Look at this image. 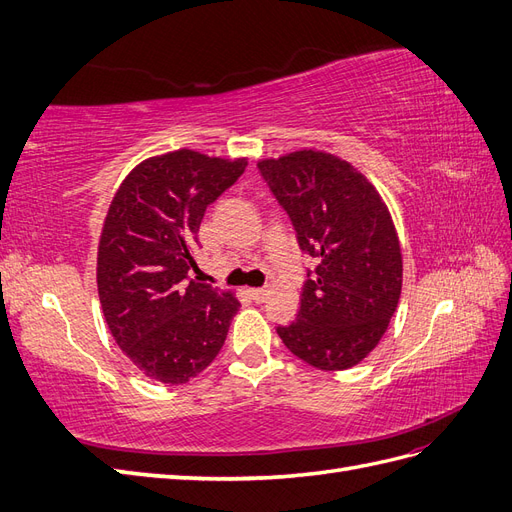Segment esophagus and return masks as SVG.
Masks as SVG:
<instances>
[{"label": "esophagus", "instance_id": "34e87169", "mask_svg": "<svg viewBox=\"0 0 512 512\" xmlns=\"http://www.w3.org/2000/svg\"><path fill=\"white\" fill-rule=\"evenodd\" d=\"M247 294H250V299L254 303H265L269 299V288H250Z\"/></svg>", "mask_w": 512, "mask_h": 512}]
</instances>
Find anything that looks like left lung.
Instances as JSON below:
<instances>
[{
	"mask_svg": "<svg viewBox=\"0 0 512 512\" xmlns=\"http://www.w3.org/2000/svg\"><path fill=\"white\" fill-rule=\"evenodd\" d=\"M258 168L301 250L318 260L297 320L277 335L316 369H350L378 346L399 303L404 260L389 207L363 173L327 151H292Z\"/></svg>",
	"mask_w": 512,
	"mask_h": 512,
	"instance_id": "obj_1",
	"label": "left lung"
}]
</instances>
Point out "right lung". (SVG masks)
Masks as SVG:
<instances>
[{"label":"right lung","instance_id":"obj_1","mask_svg":"<svg viewBox=\"0 0 512 512\" xmlns=\"http://www.w3.org/2000/svg\"><path fill=\"white\" fill-rule=\"evenodd\" d=\"M247 158L192 149L143 160L121 181L98 243V294L121 352L151 380L183 384L224 346L239 301L190 280L207 207L235 183Z\"/></svg>","mask_w":512,"mask_h":512}]
</instances>
